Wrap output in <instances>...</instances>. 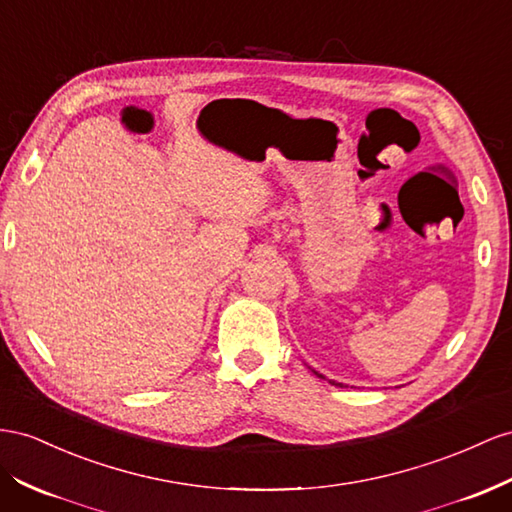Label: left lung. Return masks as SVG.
Returning <instances> with one entry per match:
<instances>
[{
	"instance_id": "8db88e82",
	"label": "left lung",
	"mask_w": 512,
	"mask_h": 512,
	"mask_svg": "<svg viewBox=\"0 0 512 512\" xmlns=\"http://www.w3.org/2000/svg\"><path fill=\"white\" fill-rule=\"evenodd\" d=\"M312 372H314V375H316V377H321V379H325V377L321 375V372H316V370H312ZM329 383H331V385H342V383H336V381H329Z\"/></svg>"
}]
</instances>
